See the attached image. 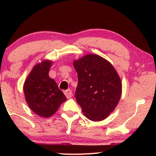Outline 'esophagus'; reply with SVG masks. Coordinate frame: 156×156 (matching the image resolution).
<instances>
[{
  "instance_id": "1",
  "label": "esophagus",
  "mask_w": 156,
  "mask_h": 156,
  "mask_svg": "<svg viewBox=\"0 0 156 156\" xmlns=\"http://www.w3.org/2000/svg\"><path fill=\"white\" fill-rule=\"evenodd\" d=\"M65 96L67 98H72V90H70V89H67V90L65 91Z\"/></svg>"
}]
</instances>
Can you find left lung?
Here are the masks:
<instances>
[{"label":"left lung","instance_id":"obj_1","mask_svg":"<svg viewBox=\"0 0 156 156\" xmlns=\"http://www.w3.org/2000/svg\"><path fill=\"white\" fill-rule=\"evenodd\" d=\"M73 66L78 78L75 98L84 115L92 121L105 119L121 97L119 76L109 62L98 55H86Z\"/></svg>","mask_w":156,"mask_h":156}]
</instances>
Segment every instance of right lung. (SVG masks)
<instances>
[{
    "label": "right lung",
    "instance_id": "add662e5",
    "mask_svg": "<svg viewBox=\"0 0 156 156\" xmlns=\"http://www.w3.org/2000/svg\"><path fill=\"white\" fill-rule=\"evenodd\" d=\"M51 62L36 65L26 79L24 94L30 109L37 115L48 118L56 112L66 98L54 79L48 75Z\"/></svg>",
    "mask_w": 156,
    "mask_h": 156
}]
</instances>
